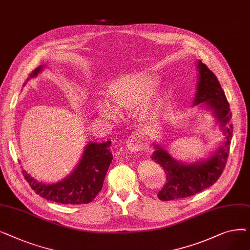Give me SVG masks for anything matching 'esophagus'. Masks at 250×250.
Instances as JSON below:
<instances>
[{"instance_id": "34e87169", "label": "esophagus", "mask_w": 250, "mask_h": 250, "mask_svg": "<svg viewBox=\"0 0 250 250\" xmlns=\"http://www.w3.org/2000/svg\"><path fill=\"white\" fill-rule=\"evenodd\" d=\"M125 146L126 148L132 151V152H137L140 151L143 148V140L142 137L137 135V134H133L130 135L129 138L126 140L125 143Z\"/></svg>"}]
</instances>
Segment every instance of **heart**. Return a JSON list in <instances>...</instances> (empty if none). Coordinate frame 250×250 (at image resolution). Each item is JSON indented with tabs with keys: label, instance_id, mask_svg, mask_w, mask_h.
Wrapping results in <instances>:
<instances>
[{
	"label": "heart",
	"instance_id": "heart-1",
	"mask_svg": "<svg viewBox=\"0 0 250 250\" xmlns=\"http://www.w3.org/2000/svg\"><path fill=\"white\" fill-rule=\"evenodd\" d=\"M157 84V78L147 72H137L116 78L105 88V95L111 101L116 111H128L137 106L141 99ZM159 97L156 93H150L144 105L145 112L152 113L156 111ZM97 113L106 120H113L116 112L109 105L96 103Z\"/></svg>",
	"mask_w": 250,
	"mask_h": 250
}]
</instances>
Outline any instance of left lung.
I'll list each match as a JSON object with an SVG mask.
<instances>
[{"label":"left lung","instance_id":"left-lung-1","mask_svg":"<svg viewBox=\"0 0 250 250\" xmlns=\"http://www.w3.org/2000/svg\"><path fill=\"white\" fill-rule=\"evenodd\" d=\"M196 67L199 81L192 105L195 106L205 103L208 109H212L224 133L225 141L208 158L190 164L176 161L162 146L155 144L156 150L151 158L163 167L166 174L165 186L158 192L161 201L188 198L213 186L224 170L229 155L230 139L233 133V125L228 124L232 117L230 105L214 73L202 61L198 62Z\"/></svg>","mask_w":250,"mask_h":250}]
</instances>
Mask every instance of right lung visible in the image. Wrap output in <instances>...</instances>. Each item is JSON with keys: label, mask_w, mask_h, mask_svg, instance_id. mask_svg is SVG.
Wrapping results in <instances>:
<instances>
[{"label": "right lung", "mask_w": 250, "mask_h": 250, "mask_svg": "<svg viewBox=\"0 0 250 250\" xmlns=\"http://www.w3.org/2000/svg\"><path fill=\"white\" fill-rule=\"evenodd\" d=\"M43 68V65H39L29 75L27 81L42 73ZM110 146L111 141L87 144L82 158L74 171L57 183L45 185L37 182L25 170L22 171L24 178L35 193L47 201L64 205L88 204L102 189L105 175L112 161Z\"/></svg>", "instance_id": "right-lung-1"}]
</instances>
